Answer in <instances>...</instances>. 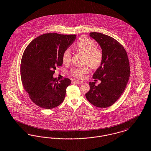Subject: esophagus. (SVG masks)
I'll return each mask as SVG.
<instances>
[{
    "instance_id": "esophagus-1",
    "label": "esophagus",
    "mask_w": 151,
    "mask_h": 151,
    "mask_svg": "<svg viewBox=\"0 0 151 151\" xmlns=\"http://www.w3.org/2000/svg\"><path fill=\"white\" fill-rule=\"evenodd\" d=\"M74 82L76 84H81V83H83V81H80V80H75Z\"/></svg>"
}]
</instances>
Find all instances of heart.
<instances>
[{"label":"heart","mask_w":151,"mask_h":151,"mask_svg":"<svg viewBox=\"0 0 151 151\" xmlns=\"http://www.w3.org/2000/svg\"><path fill=\"white\" fill-rule=\"evenodd\" d=\"M96 44L91 39L84 37L81 39L76 45L75 50L80 54L85 55V63H86L92 68H97L102 62V50L96 47ZM71 58L70 50L67 49L62 54V61L64 63H67ZM87 66L75 68L71 71V75L77 78H82L88 72Z\"/></svg>","instance_id":"obj_1"}]
</instances>
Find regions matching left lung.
I'll return each instance as SVG.
<instances>
[{
	"instance_id": "1",
	"label": "left lung",
	"mask_w": 151,
	"mask_h": 151,
	"mask_svg": "<svg viewBox=\"0 0 151 151\" xmlns=\"http://www.w3.org/2000/svg\"><path fill=\"white\" fill-rule=\"evenodd\" d=\"M89 35L99 45L103 57L93 76L101 83L96 86L95 82H90V91L85 97L94 106L106 108L117 101L126 88L130 72L129 61L125 49L113 37L95 32Z\"/></svg>"
}]
</instances>
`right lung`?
Returning a JSON list of instances; mask_svg holds the SVG:
<instances>
[{
  "mask_svg": "<svg viewBox=\"0 0 151 151\" xmlns=\"http://www.w3.org/2000/svg\"><path fill=\"white\" fill-rule=\"evenodd\" d=\"M76 35L49 33L38 36L24 50L21 63V77L24 90L37 106L55 108L64 101L69 78L56 81V68L63 64L62 54Z\"/></svg>",
  "mask_w": 151,
  "mask_h": 151,
  "instance_id": "add662e5",
  "label": "right lung"
}]
</instances>
